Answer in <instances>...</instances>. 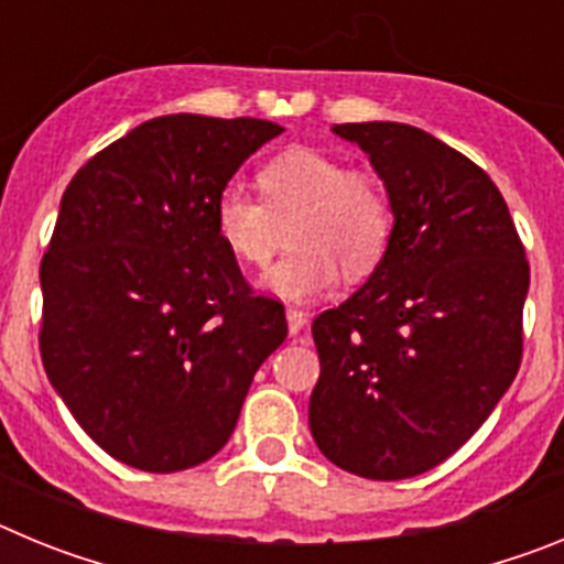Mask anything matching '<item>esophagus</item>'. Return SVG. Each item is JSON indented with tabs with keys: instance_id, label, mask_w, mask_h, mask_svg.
Instances as JSON below:
<instances>
[{
	"instance_id": "esophagus-1",
	"label": "esophagus",
	"mask_w": 564,
	"mask_h": 564,
	"mask_svg": "<svg viewBox=\"0 0 564 564\" xmlns=\"http://www.w3.org/2000/svg\"><path fill=\"white\" fill-rule=\"evenodd\" d=\"M285 318H288V333H291V336H296V333L307 325V313L296 311V307H288Z\"/></svg>"
}]
</instances>
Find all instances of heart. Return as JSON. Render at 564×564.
Segmentation results:
<instances>
[{"label": "heart", "mask_w": 564, "mask_h": 564, "mask_svg": "<svg viewBox=\"0 0 564 564\" xmlns=\"http://www.w3.org/2000/svg\"><path fill=\"white\" fill-rule=\"evenodd\" d=\"M259 200L237 186L214 203V228L223 246L251 268H268L279 246V226L291 228L293 253L265 273L262 288L285 302L325 293L338 265L364 276L381 262L392 237V206L376 177L350 172L338 158L296 147L259 172Z\"/></svg>", "instance_id": "1"}]
</instances>
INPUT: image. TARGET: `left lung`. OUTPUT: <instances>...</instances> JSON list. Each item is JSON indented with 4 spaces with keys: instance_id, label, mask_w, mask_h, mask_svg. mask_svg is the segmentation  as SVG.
<instances>
[{
    "instance_id": "left-lung-1",
    "label": "left lung",
    "mask_w": 564,
    "mask_h": 564,
    "mask_svg": "<svg viewBox=\"0 0 564 564\" xmlns=\"http://www.w3.org/2000/svg\"><path fill=\"white\" fill-rule=\"evenodd\" d=\"M333 132L370 154L395 223L370 279L313 322L307 421L338 468L403 480L455 455L508 392L531 273L500 188L466 154L406 123Z\"/></svg>"
}]
</instances>
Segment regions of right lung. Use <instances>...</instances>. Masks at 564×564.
Returning a JSON list of instances; mask_svg holds the SVG:
<instances>
[{
  "mask_svg": "<svg viewBox=\"0 0 564 564\" xmlns=\"http://www.w3.org/2000/svg\"><path fill=\"white\" fill-rule=\"evenodd\" d=\"M259 118L163 115L89 158L42 259L44 372L115 460L200 466L237 426L253 372L288 336L214 228V203L262 143Z\"/></svg>",
  "mask_w": 564,
  "mask_h": 564,
  "instance_id": "right-lung-1",
  "label": "right lung"
}]
</instances>
